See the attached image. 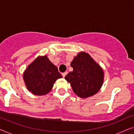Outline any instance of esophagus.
I'll use <instances>...</instances> for the list:
<instances>
[{
  "label": "esophagus",
  "instance_id": "34e87169",
  "mask_svg": "<svg viewBox=\"0 0 134 134\" xmlns=\"http://www.w3.org/2000/svg\"><path fill=\"white\" fill-rule=\"evenodd\" d=\"M68 74V72H67V71H66V72H63V73H62V76H63V77H65V76H66V75Z\"/></svg>",
  "mask_w": 134,
  "mask_h": 134
}]
</instances>
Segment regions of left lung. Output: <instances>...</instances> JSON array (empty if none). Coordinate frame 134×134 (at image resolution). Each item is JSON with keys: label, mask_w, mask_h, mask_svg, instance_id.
Wrapping results in <instances>:
<instances>
[{"label": "left lung", "mask_w": 134, "mask_h": 134, "mask_svg": "<svg viewBox=\"0 0 134 134\" xmlns=\"http://www.w3.org/2000/svg\"><path fill=\"white\" fill-rule=\"evenodd\" d=\"M73 71L65 79L70 83L75 94L81 98L96 94L101 88L104 72L101 66L85 52H80L71 63Z\"/></svg>", "instance_id": "left-lung-1"}]
</instances>
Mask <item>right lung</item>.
<instances>
[{"mask_svg": "<svg viewBox=\"0 0 134 134\" xmlns=\"http://www.w3.org/2000/svg\"><path fill=\"white\" fill-rule=\"evenodd\" d=\"M62 77L57 67L47 55L38 56L23 73V79L27 90L36 96L48 94L56 80Z\"/></svg>", "mask_w": 134, "mask_h": 134, "instance_id": "obj_1", "label": "right lung"}]
</instances>
